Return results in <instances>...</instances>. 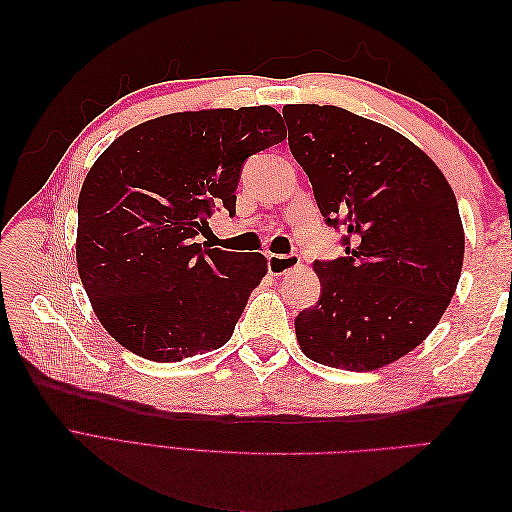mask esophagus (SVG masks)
<instances>
[{
  "label": "esophagus",
  "mask_w": 512,
  "mask_h": 512,
  "mask_svg": "<svg viewBox=\"0 0 512 512\" xmlns=\"http://www.w3.org/2000/svg\"><path fill=\"white\" fill-rule=\"evenodd\" d=\"M299 254H269L267 256V267L273 275H290L294 269L299 267Z\"/></svg>",
  "instance_id": "1"
}]
</instances>
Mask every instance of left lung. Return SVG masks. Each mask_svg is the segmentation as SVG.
Segmentation results:
<instances>
[{
  "label": "left lung",
  "mask_w": 512,
  "mask_h": 512,
  "mask_svg": "<svg viewBox=\"0 0 512 512\" xmlns=\"http://www.w3.org/2000/svg\"><path fill=\"white\" fill-rule=\"evenodd\" d=\"M290 153L346 256L316 260L320 299L294 318L309 359L371 371L414 350L451 303L463 265L457 198L406 136L339 106L286 104Z\"/></svg>",
  "instance_id": "left-lung-1"
}]
</instances>
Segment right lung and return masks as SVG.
Here are the masks:
<instances>
[{"mask_svg":"<svg viewBox=\"0 0 512 512\" xmlns=\"http://www.w3.org/2000/svg\"><path fill=\"white\" fill-rule=\"evenodd\" d=\"M284 138L271 106L175 113L121 134L91 166L76 262L102 327L123 348L177 363L228 342L267 258L196 237L215 205L235 215L245 160Z\"/></svg>","mask_w":512,"mask_h":512,"instance_id":"add662e5","label":"right lung"}]
</instances>
